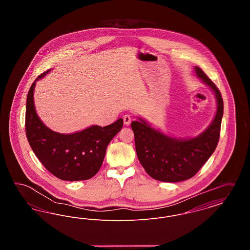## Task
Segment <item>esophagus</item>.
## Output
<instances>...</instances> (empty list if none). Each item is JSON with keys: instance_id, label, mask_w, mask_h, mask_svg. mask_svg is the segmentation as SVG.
<instances>
[{"instance_id": "34e87169", "label": "esophagus", "mask_w": 250, "mask_h": 250, "mask_svg": "<svg viewBox=\"0 0 250 250\" xmlns=\"http://www.w3.org/2000/svg\"><path fill=\"white\" fill-rule=\"evenodd\" d=\"M123 120H124V124H125V125H128L131 123L130 115H129V114H125V115L123 117Z\"/></svg>"}]
</instances>
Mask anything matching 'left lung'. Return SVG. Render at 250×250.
Instances as JSON below:
<instances>
[{"label": "left lung", "instance_id": "8db88e82", "mask_svg": "<svg viewBox=\"0 0 250 250\" xmlns=\"http://www.w3.org/2000/svg\"><path fill=\"white\" fill-rule=\"evenodd\" d=\"M195 70L203 83L213 89L217 99L214 121L199 137L176 140L152 128L143 120L131 123L141 164L152 178L161 182L176 183L192 178L214 153L219 141L224 108L222 95L199 66Z\"/></svg>", "mask_w": 250, "mask_h": 250}]
</instances>
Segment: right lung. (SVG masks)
Wrapping results in <instances>:
<instances>
[{"label": "right lung", "mask_w": 250, "mask_h": 250, "mask_svg": "<svg viewBox=\"0 0 250 250\" xmlns=\"http://www.w3.org/2000/svg\"><path fill=\"white\" fill-rule=\"evenodd\" d=\"M48 71L38 76L43 78ZM32 84L27 95L25 130L39 161L50 173L64 181H82L95 176L103 163L107 145L123 127V119L107 126L93 125L74 134L50 130L38 118Z\"/></svg>", "instance_id": "add662e5"}]
</instances>
